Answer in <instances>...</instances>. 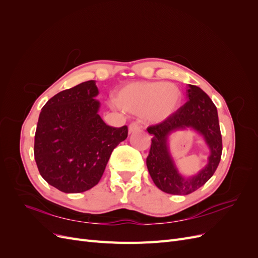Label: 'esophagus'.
<instances>
[{"label":"esophagus","instance_id":"obj_1","mask_svg":"<svg viewBox=\"0 0 258 258\" xmlns=\"http://www.w3.org/2000/svg\"><path fill=\"white\" fill-rule=\"evenodd\" d=\"M140 130H141V127H140L137 122H131L129 124V134H134V132H137Z\"/></svg>","mask_w":258,"mask_h":258}]
</instances>
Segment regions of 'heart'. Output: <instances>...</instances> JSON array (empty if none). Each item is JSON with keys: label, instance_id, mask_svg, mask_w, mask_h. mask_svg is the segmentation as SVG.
I'll use <instances>...</instances> for the list:
<instances>
[{"label": "heart", "instance_id": "heart-1", "mask_svg": "<svg viewBox=\"0 0 258 258\" xmlns=\"http://www.w3.org/2000/svg\"><path fill=\"white\" fill-rule=\"evenodd\" d=\"M116 103L122 110L154 123L166 121L182 102V92L177 86L163 82H134L116 93Z\"/></svg>", "mask_w": 258, "mask_h": 258}]
</instances>
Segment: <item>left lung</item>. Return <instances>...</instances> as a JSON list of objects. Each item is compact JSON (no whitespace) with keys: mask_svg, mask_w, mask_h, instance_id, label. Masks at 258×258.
<instances>
[{"mask_svg":"<svg viewBox=\"0 0 258 258\" xmlns=\"http://www.w3.org/2000/svg\"><path fill=\"white\" fill-rule=\"evenodd\" d=\"M187 97L188 101L169 119L147 128L153 136L146 158L148 172L160 190L171 195H188L205 185L214 174L223 151L217 110L212 100L195 85H188ZM186 128L196 131L204 137L210 151L206 167L191 177L179 173L168 147V137Z\"/></svg>","mask_w":258,"mask_h":258,"instance_id":"1","label":"left lung"}]
</instances>
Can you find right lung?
<instances>
[{"instance_id":"1","label":"right lung","mask_w":258,"mask_h":258,"mask_svg":"<svg viewBox=\"0 0 258 258\" xmlns=\"http://www.w3.org/2000/svg\"><path fill=\"white\" fill-rule=\"evenodd\" d=\"M96 81L84 82L47 101L38 117L34 158L42 177L67 194L83 192L102 177L128 128H114L99 115Z\"/></svg>"}]
</instances>
